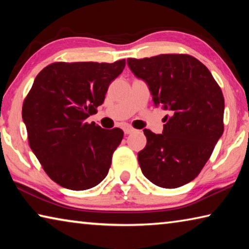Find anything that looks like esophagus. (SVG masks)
Wrapping results in <instances>:
<instances>
[{
  "instance_id": "obj_1",
  "label": "esophagus",
  "mask_w": 249,
  "mask_h": 249,
  "mask_svg": "<svg viewBox=\"0 0 249 249\" xmlns=\"http://www.w3.org/2000/svg\"><path fill=\"white\" fill-rule=\"evenodd\" d=\"M134 132H135V129H134L133 127H130V126H126V127H124V133H125L126 135L132 134V133H134Z\"/></svg>"
}]
</instances>
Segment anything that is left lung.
<instances>
[{
    "mask_svg": "<svg viewBox=\"0 0 249 249\" xmlns=\"http://www.w3.org/2000/svg\"><path fill=\"white\" fill-rule=\"evenodd\" d=\"M127 65L144 80L156 107L169 111L162 134L144 129L146 147L138 153L142 172L158 187L174 189L200 174L220 140L224 96L210 70L189 54H159Z\"/></svg>",
    "mask_w": 249,
    "mask_h": 249,
    "instance_id": "obj_1",
    "label": "left lung"
}]
</instances>
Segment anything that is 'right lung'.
I'll use <instances>...</instances> for the list:
<instances>
[{
    "label": "right lung",
    "instance_id": "1",
    "mask_svg": "<svg viewBox=\"0 0 249 249\" xmlns=\"http://www.w3.org/2000/svg\"><path fill=\"white\" fill-rule=\"evenodd\" d=\"M124 67L125 59L113 64L54 62L35 78L22 117L33 153L61 187L87 190L107 177L124 133L86 120L98 112L109 83Z\"/></svg>",
    "mask_w": 249,
    "mask_h": 249
}]
</instances>
